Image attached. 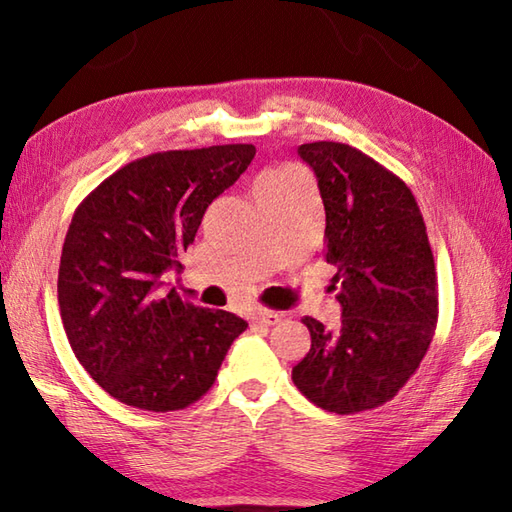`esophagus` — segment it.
<instances>
[{"label":"esophagus","mask_w":512,"mask_h":512,"mask_svg":"<svg viewBox=\"0 0 512 512\" xmlns=\"http://www.w3.org/2000/svg\"><path fill=\"white\" fill-rule=\"evenodd\" d=\"M281 317H284V314L273 312V310H262V312L255 314L253 321L259 323V325H275V323L281 321Z\"/></svg>","instance_id":"esophagus-1"}]
</instances>
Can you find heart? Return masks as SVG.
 <instances>
[{"instance_id":"b5f03b06","label":"heart","mask_w":512,"mask_h":512,"mask_svg":"<svg viewBox=\"0 0 512 512\" xmlns=\"http://www.w3.org/2000/svg\"><path fill=\"white\" fill-rule=\"evenodd\" d=\"M292 173L295 171H290V169H275V171H266L262 178H259L257 182H262V180H273V178H284V176H292Z\"/></svg>"}]
</instances>
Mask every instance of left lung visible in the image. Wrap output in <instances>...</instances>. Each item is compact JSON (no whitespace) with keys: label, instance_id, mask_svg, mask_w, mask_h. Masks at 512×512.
I'll return each mask as SVG.
<instances>
[{"label":"left lung","instance_id":"obj_1","mask_svg":"<svg viewBox=\"0 0 512 512\" xmlns=\"http://www.w3.org/2000/svg\"><path fill=\"white\" fill-rule=\"evenodd\" d=\"M325 206V262L336 268L341 323L306 317L310 352L292 380L314 405L376 409L416 374L438 323V277L418 202L396 173L356 147H299Z\"/></svg>","mask_w":512,"mask_h":512}]
</instances>
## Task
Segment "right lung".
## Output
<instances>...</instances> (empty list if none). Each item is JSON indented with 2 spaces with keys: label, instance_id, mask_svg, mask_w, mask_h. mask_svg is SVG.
<instances>
[{
  "label": "right lung",
  "instance_id": "obj_1",
  "mask_svg": "<svg viewBox=\"0 0 512 512\" xmlns=\"http://www.w3.org/2000/svg\"><path fill=\"white\" fill-rule=\"evenodd\" d=\"M253 158L242 143L158 151L76 206L59 266L61 321L85 372L118 402L156 413L193 405L248 328L162 290L160 275L182 266L204 211Z\"/></svg>",
  "mask_w": 512,
  "mask_h": 512
}]
</instances>
